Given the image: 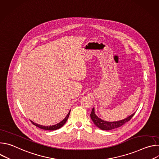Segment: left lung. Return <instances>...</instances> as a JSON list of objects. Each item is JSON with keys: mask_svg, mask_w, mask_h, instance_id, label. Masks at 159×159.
I'll return each instance as SVG.
<instances>
[{"mask_svg": "<svg viewBox=\"0 0 159 159\" xmlns=\"http://www.w3.org/2000/svg\"><path fill=\"white\" fill-rule=\"evenodd\" d=\"M134 112L133 114H132L131 115H130L129 116H128V118L118 121H114V122H108V121H105L102 120L101 119L99 118L95 114L94 112V108L93 109L91 113H90V118H91L92 120L93 121V122L94 123V124L100 129H102V130H111L112 129H115L116 128H119L120 126H121L122 125H123L124 124H125L126 122L129 121L132 117L134 116Z\"/></svg>", "mask_w": 159, "mask_h": 159, "instance_id": "1", "label": "left lung"}]
</instances>
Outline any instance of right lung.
<instances>
[{
    "label": "right lung",
    "instance_id": "1",
    "mask_svg": "<svg viewBox=\"0 0 159 159\" xmlns=\"http://www.w3.org/2000/svg\"><path fill=\"white\" fill-rule=\"evenodd\" d=\"M70 113V111H69V113H68V115H66V116L65 118V119H64L63 121H61L60 123H58V124H57V125H55L50 126H41V125L36 124V123H33V121H31V123H32L34 125L36 126L37 127H38V128H41V129H46V130H55V129H59L60 128L62 127V126L65 125V123H66V120H68V118H69V117Z\"/></svg>",
    "mask_w": 159,
    "mask_h": 159
}]
</instances>
